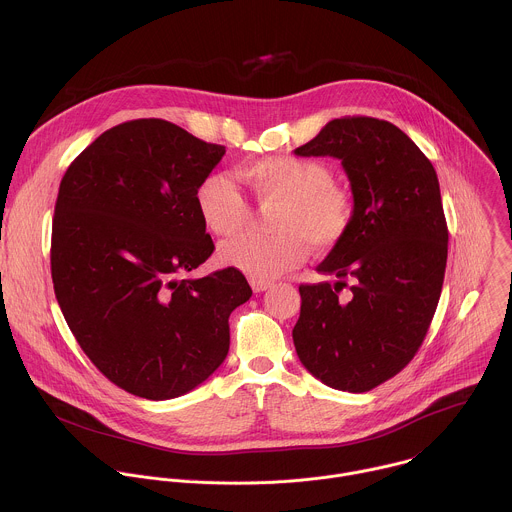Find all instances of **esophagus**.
Instances as JSON below:
<instances>
[{"mask_svg":"<svg viewBox=\"0 0 512 512\" xmlns=\"http://www.w3.org/2000/svg\"><path fill=\"white\" fill-rule=\"evenodd\" d=\"M250 286H252V290L256 293L266 292L268 288H272V282H268V280H256V278H252L250 280Z\"/></svg>","mask_w":512,"mask_h":512,"instance_id":"obj_1","label":"esophagus"}]
</instances>
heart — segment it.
<instances>
[{
    "mask_svg": "<svg viewBox=\"0 0 512 512\" xmlns=\"http://www.w3.org/2000/svg\"><path fill=\"white\" fill-rule=\"evenodd\" d=\"M240 177L262 211L278 209L270 238L242 236L219 248L220 264L256 280H272L299 266L309 244L335 248L355 217L353 197L333 181L329 165L309 157H266L240 167ZM197 211L209 232L232 238L250 228L254 213L240 189L222 173L201 181Z\"/></svg>",
    "mask_w": 512,
    "mask_h": 512,
    "instance_id": "b5f03b06",
    "label": "heart"
}]
</instances>
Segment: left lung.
Instances as JSON below:
<instances>
[{
    "label": "left lung",
    "mask_w": 512,
    "mask_h": 512,
    "mask_svg": "<svg viewBox=\"0 0 512 512\" xmlns=\"http://www.w3.org/2000/svg\"><path fill=\"white\" fill-rule=\"evenodd\" d=\"M295 155L341 159L355 217L317 266L335 286H299L293 345L327 386L368 392L414 359L438 307L447 262L438 175L400 128L368 116L331 120Z\"/></svg>",
    "instance_id": "left-lung-1"
}]
</instances>
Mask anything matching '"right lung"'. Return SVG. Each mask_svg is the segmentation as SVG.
<instances>
[{
    "label": "right lung",
    "mask_w": 512,
    "mask_h": 512,
    "mask_svg": "<svg viewBox=\"0 0 512 512\" xmlns=\"http://www.w3.org/2000/svg\"><path fill=\"white\" fill-rule=\"evenodd\" d=\"M224 151L142 118L98 136L61 181L57 301L92 365L134 396L169 400L205 382L226 359L230 313L252 295L236 268L183 280L215 250L195 193Z\"/></svg>",
    "instance_id": "1"
}]
</instances>
